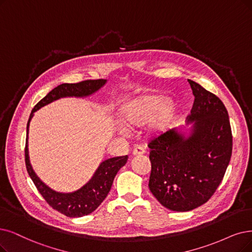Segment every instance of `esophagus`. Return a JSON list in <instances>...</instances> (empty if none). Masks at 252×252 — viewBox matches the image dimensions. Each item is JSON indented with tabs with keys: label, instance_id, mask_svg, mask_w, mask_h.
I'll return each mask as SVG.
<instances>
[{
	"label": "esophagus",
	"instance_id": "34e87169",
	"mask_svg": "<svg viewBox=\"0 0 252 252\" xmlns=\"http://www.w3.org/2000/svg\"><path fill=\"white\" fill-rule=\"evenodd\" d=\"M145 154V150L143 147H135L133 152H132V155L133 156H140V155H144Z\"/></svg>",
	"mask_w": 252,
	"mask_h": 252
}]
</instances>
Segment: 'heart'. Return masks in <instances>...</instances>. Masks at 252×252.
Instances as JSON below:
<instances>
[{
	"mask_svg": "<svg viewBox=\"0 0 252 252\" xmlns=\"http://www.w3.org/2000/svg\"><path fill=\"white\" fill-rule=\"evenodd\" d=\"M178 114V105L173 99L161 95H143L125 104L122 109V120L129 128H140L152 122L157 132H164L172 126ZM119 132L127 134L125 127Z\"/></svg>",
	"mask_w": 252,
	"mask_h": 252,
	"instance_id": "b5f03b06",
	"label": "heart"
}]
</instances>
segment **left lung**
Listing matches in <instances>:
<instances>
[{"label": "left lung", "instance_id": "8db88e82", "mask_svg": "<svg viewBox=\"0 0 252 252\" xmlns=\"http://www.w3.org/2000/svg\"><path fill=\"white\" fill-rule=\"evenodd\" d=\"M188 130L172 129L153 139L149 188L168 210L187 212L214 194L229 163L233 136L222 101L193 80Z\"/></svg>", "mask_w": 252, "mask_h": 252}]
</instances>
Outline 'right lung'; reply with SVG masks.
<instances>
[{"mask_svg": "<svg viewBox=\"0 0 252 252\" xmlns=\"http://www.w3.org/2000/svg\"><path fill=\"white\" fill-rule=\"evenodd\" d=\"M106 79H95V80H84L77 84H62L53 89L43 99L35 105L31 115H30L27 124V139L25 148L26 166L38 191L47 204L58 212L66 215L67 217H83L85 215L91 214L99 207L109 192L112 188L114 179L119 172V169L124 166L128 160V156H120L109 158L99 164L93 177L90 179L82 188H79L73 192L63 193L58 192L45 183H43L40 178L36 175L30 162L29 149H28V133L30 122L34 116V113L39 108H41L49 103H52L60 98L65 97H76L84 98L92 95L99 91L105 84Z\"/></svg>", "mask_w": 252, "mask_h": 252, "instance_id": "add662e5", "label": "right lung"}]
</instances>
